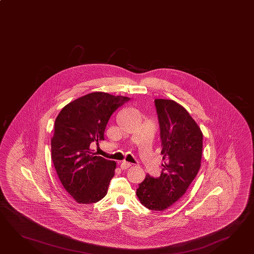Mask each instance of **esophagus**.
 <instances>
[{
    "instance_id": "34e87169",
    "label": "esophagus",
    "mask_w": 254,
    "mask_h": 254,
    "mask_svg": "<svg viewBox=\"0 0 254 254\" xmlns=\"http://www.w3.org/2000/svg\"><path fill=\"white\" fill-rule=\"evenodd\" d=\"M130 166H131V164H130L129 162H127V161H123V162L121 163V169H127L128 168H129Z\"/></svg>"
}]
</instances>
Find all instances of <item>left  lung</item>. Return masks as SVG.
<instances>
[{"mask_svg": "<svg viewBox=\"0 0 254 254\" xmlns=\"http://www.w3.org/2000/svg\"><path fill=\"white\" fill-rule=\"evenodd\" d=\"M164 163L159 178L149 175L139 184L137 196L152 211H163L187 192L202 159L203 133L189 112L172 100L156 99Z\"/></svg>", "mask_w": 254, "mask_h": 254, "instance_id": "1", "label": "left lung"}]
</instances>
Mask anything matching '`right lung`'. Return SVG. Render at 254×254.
Here are the masks:
<instances>
[{"mask_svg":"<svg viewBox=\"0 0 254 254\" xmlns=\"http://www.w3.org/2000/svg\"><path fill=\"white\" fill-rule=\"evenodd\" d=\"M129 100L91 93L65 105L56 118L51 159L61 184L77 203H96L107 194L116 163L96 156L91 145L105 139L110 117Z\"/></svg>","mask_w":254,"mask_h":254,"instance_id":"right-lung-1","label":"right lung"}]
</instances>
